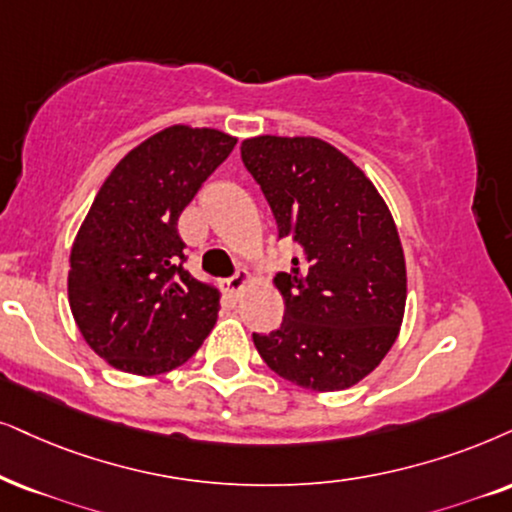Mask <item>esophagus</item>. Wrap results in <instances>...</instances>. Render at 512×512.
I'll return each mask as SVG.
<instances>
[{"instance_id": "34e87169", "label": "esophagus", "mask_w": 512, "mask_h": 512, "mask_svg": "<svg viewBox=\"0 0 512 512\" xmlns=\"http://www.w3.org/2000/svg\"><path fill=\"white\" fill-rule=\"evenodd\" d=\"M248 281H250V274H248V271H245V269H238L234 276L226 278L224 286H226V290H229V293L238 295V293H241L243 286H245V283H248Z\"/></svg>"}]
</instances>
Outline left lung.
Wrapping results in <instances>:
<instances>
[{
  "label": "left lung",
  "instance_id": "1",
  "mask_svg": "<svg viewBox=\"0 0 512 512\" xmlns=\"http://www.w3.org/2000/svg\"><path fill=\"white\" fill-rule=\"evenodd\" d=\"M241 160L260 184L278 238L297 245L274 283L283 321L252 333L271 371L314 392L366 378L397 340L406 267L397 226L347 155L314 137H257Z\"/></svg>",
  "mask_w": 512,
  "mask_h": 512
}]
</instances>
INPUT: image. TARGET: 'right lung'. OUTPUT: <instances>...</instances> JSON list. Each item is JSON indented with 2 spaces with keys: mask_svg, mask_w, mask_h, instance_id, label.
Instances as JSON below:
<instances>
[{
  "mask_svg": "<svg viewBox=\"0 0 512 512\" xmlns=\"http://www.w3.org/2000/svg\"><path fill=\"white\" fill-rule=\"evenodd\" d=\"M234 146L217 129L167 127L96 193L70 250L68 300L87 345L120 371H172L215 326L219 295L184 269L177 222Z\"/></svg>",
  "mask_w": 512,
  "mask_h": 512,
  "instance_id": "add662e5",
  "label": "right lung"
}]
</instances>
